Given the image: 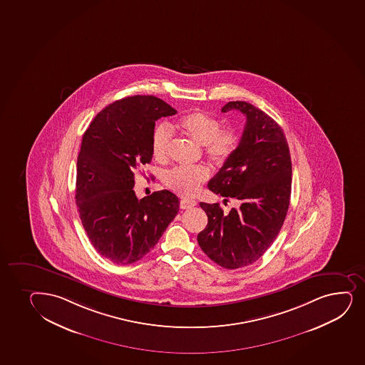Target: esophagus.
Wrapping results in <instances>:
<instances>
[{
  "label": "esophagus",
  "instance_id": "obj_1",
  "mask_svg": "<svg viewBox=\"0 0 365 365\" xmlns=\"http://www.w3.org/2000/svg\"><path fill=\"white\" fill-rule=\"evenodd\" d=\"M197 205V201L190 200V199H183V200H180V209H192L194 206Z\"/></svg>",
  "mask_w": 365,
  "mask_h": 365
}]
</instances>
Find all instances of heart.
I'll return each instance as SVG.
<instances>
[{
    "mask_svg": "<svg viewBox=\"0 0 365 365\" xmlns=\"http://www.w3.org/2000/svg\"><path fill=\"white\" fill-rule=\"evenodd\" d=\"M176 127L190 140L205 147L206 156L218 166H223L234 155L239 144L238 135L233 130H220L221 125L205 111H192L177 120ZM173 140V131L166 125L156 127L153 133V155L163 163L168 159ZM209 178L204 166H177L165 175V185L183 197H192Z\"/></svg>",
    "mask_w": 365,
    "mask_h": 365,
    "instance_id": "1",
    "label": "heart"
}]
</instances>
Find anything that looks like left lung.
Segmentation results:
<instances>
[{
    "label": "left lung",
    "instance_id": "1",
    "mask_svg": "<svg viewBox=\"0 0 365 365\" xmlns=\"http://www.w3.org/2000/svg\"><path fill=\"white\" fill-rule=\"evenodd\" d=\"M246 116L238 148L210 180L211 192L238 201L228 212L218 202H200L209 218L197 234L201 250L213 262L237 269L256 262L274 242L287 217L291 195V158L282 127L250 103L228 102L223 113Z\"/></svg>",
    "mask_w": 365,
    "mask_h": 365
}]
</instances>
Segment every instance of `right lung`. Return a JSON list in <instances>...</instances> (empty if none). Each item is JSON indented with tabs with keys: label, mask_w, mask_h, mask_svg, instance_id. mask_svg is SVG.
Listing matches in <instances>:
<instances>
[{
	"label": "right lung",
	"mask_w": 365,
	"mask_h": 365,
	"mask_svg": "<svg viewBox=\"0 0 365 365\" xmlns=\"http://www.w3.org/2000/svg\"><path fill=\"white\" fill-rule=\"evenodd\" d=\"M176 113L154 96L127 97L96 115L82 137L76 205L93 247L116 264L152 250L180 210L170 190L140 200L133 190L135 171L152 161L156 120Z\"/></svg>",
	"instance_id": "1"
}]
</instances>
